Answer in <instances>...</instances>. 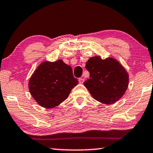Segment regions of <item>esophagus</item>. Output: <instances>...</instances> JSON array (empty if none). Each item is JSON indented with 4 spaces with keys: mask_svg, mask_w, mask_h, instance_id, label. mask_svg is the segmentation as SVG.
<instances>
[{
    "mask_svg": "<svg viewBox=\"0 0 153 153\" xmlns=\"http://www.w3.org/2000/svg\"><path fill=\"white\" fill-rule=\"evenodd\" d=\"M85 79L83 78H79V83H83V82H84Z\"/></svg>",
    "mask_w": 153,
    "mask_h": 153,
    "instance_id": "1",
    "label": "esophagus"
}]
</instances>
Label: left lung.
Returning <instances> with one entry per match:
<instances>
[{"instance_id": "obj_1", "label": "left lung", "mask_w": 153, "mask_h": 153, "mask_svg": "<svg viewBox=\"0 0 153 153\" xmlns=\"http://www.w3.org/2000/svg\"><path fill=\"white\" fill-rule=\"evenodd\" d=\"M85 68L90 77L83 83L94 99L111 104L123 97L128 87L129 76L118 60L95 56L89 58Z\"/></svg>"}]
</instances>
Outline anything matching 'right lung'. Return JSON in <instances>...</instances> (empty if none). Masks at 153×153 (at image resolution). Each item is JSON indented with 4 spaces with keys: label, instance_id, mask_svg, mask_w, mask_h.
<instances>
[{
    "label": "right lung",
    "instance_id": "1",
    "mask_svg": "<svg viewBox=\"0 0 153 153\" xmlns=\"http://www.w3.org/2000/svg\"><path fill=\"white\" fill-rule=\"evenodd\" d=\"M78 83L72 68L58 60L39 65L29 80L28 88L39 105L51 108L65 101Z\"/></svg>",
    "mask_w": 153,
    "mask_h": 153
}]
</instances>
